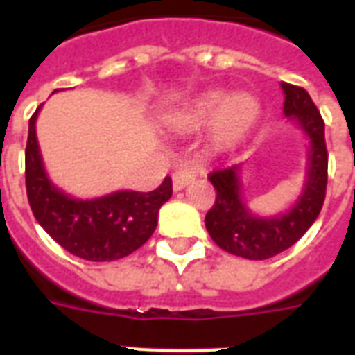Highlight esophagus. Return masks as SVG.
Segmentation results:
<instances>
[{
    "mask_svg": "<svg viewBox=\"0 0 355 355\" xmlns=\"http://www.w3.org/2000/svg\"><path fill=\"white\" fill-rule=\"evenodd\" d=\"M193 177H196V173H193L190 167H178V169L173 173V188H175V190H182Z\"/></svg>",
    "mask_w": 355,
    "mask_h": 355,
    "instance_id": "obj_1",
    "label": "esophagus"
}]
</instances>
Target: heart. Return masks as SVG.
Returning a JSON list of instances; mask_svg holds the SVG:
<instances>
[{"label": "heart", "mask_w": 355, "mask_h": 355, "mask_svg": "<svg viewBox=\"0 0 355 355\" xmlns=\"http://www.w3.org/2000/svg\"><path fill=\"white\" fill-rule=\"evenodd\" d=\"M257 116L259 102L251 94L228 96L224 91H209L177 112L173 123L180 129H200L215 119V137L228 142L249 131Z\"/></svg>", "instance_id": "1"}]
</instances>
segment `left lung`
Here are the masks:
<instances>
[{"label":"left lung","instance_id":"1","mask_svg":"<svg viewBox=\"0 0 355 355\" xmlns=\"http://www.w3.org/2000/svg\"><path fill=\"white\" fill-rule=\"evenodd\" d=\"M282 89L285 93L283 114L298 121L310 139L308 175L297 203L279 216L264 218L251 215L239 193L241 165L223 167L209 175V180L216 190L215 205L205 215L209 236L226 253L249 261L272 259L295 245L315 223L325 201L329 155L323 117L306 89L291 83H282Z\"/></svg>","mask_w":355,"mask_h":355}]
</instances>
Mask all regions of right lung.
Instances as JSON below:
<instances>
[{"mask_svg": "<svg viewBox=\"0 0 355 355\" xmlns=\"http://www.w3.org/2000/svg\"><path fill=\"white\" fill-rule=\"evenodd\" d=\"M40 108L30 117L26 142V193L35 220L58 245L85 261H117L137 251L154 234L159 207L173 193L171 178L165 177L154 192L121 190L76 200L58 190L43 169L35 137Z\"/></svg>", "mask_w": 355, "mask_h": 355, "instance_id": "1", "label": "right lung"}]
</instances>
